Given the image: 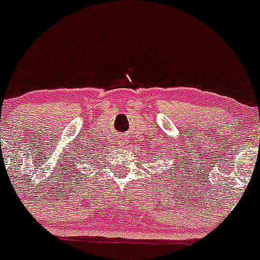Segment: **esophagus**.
I'll return each mask as SVG.
<instances>
[{
    "label": "esophagus",
    "mask_w": 260,
    "mask_h": 260,
    "mask_svg": "<svg viewBox=\"0 0 260 260\" xmlns=\"http://www.w3.org/2000/svg\"><path fill=\"white\" fill-rule=\"evenodd\" d=\"M123 141H124V140H123Z\"/></svg>",
    "instance_id": "obj_1"
}]
</instances>
